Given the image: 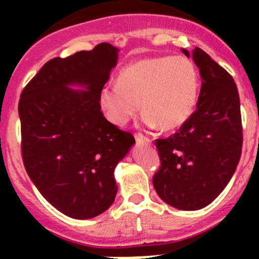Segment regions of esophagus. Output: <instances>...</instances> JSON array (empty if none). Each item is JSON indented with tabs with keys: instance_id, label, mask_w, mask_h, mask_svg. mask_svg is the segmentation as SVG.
Here are the masks:
<instances>
[{
	"instance_id": "34e87169",
	"label": "esophagus",
	"mask_w": 259,
	"mask_h": 259,
	"mask_svg": "<svg viewBox=\"0 0 259 259\" xmlns=\"http://www.w3.org/2000/svg\"><path fill=\"white\" fill-rule=\"evenodd\" d=\"M135 139H136V141L139 144H149L150 141H152L149 137L144 136L143 134H136V135H135Z\"/></svg>"
}]
</instances>
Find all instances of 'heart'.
I'll use <instances>...</instances> for the list:
<instances>
[{"label":"heart","instance_id":"heart-1","mask_svg":"<svg viewBox=\"0 0 259 259\" xmlns=\"http://www.w3.org/2000/svg\"><path fill=\"white\" fill-rule=\"evenodd\" d=\"M200 91L198 71L185 57H152L119 71L116 84L105 85L100 104L115 125L127 124L140 109L144 124L175 131L188 122Z\"/></svg>","mask_w":259,"mask_h":259}]
</instances>
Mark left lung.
I'll list each match as a JSON object with an SVG mask.
<instances>
[{
  "mask_svg": "<svg viewBox=\"0 0 259 259\" xmlns=\"http://www.w3.org/2000/svg\"><path fill=\"white\" fill-rule=\"evenodd\" d=\"M182 50L202 79L197 109L179 132L155 140L161 167L153 185L161 200L189 211L207 206L226 188L240 161L242 127L232 76L200 48Z\"/></svg>",
  "mask_w": 259,
  "mask_h": 259,
  "instance_id": "1",
  "label": "left lung"
}]
</instances>
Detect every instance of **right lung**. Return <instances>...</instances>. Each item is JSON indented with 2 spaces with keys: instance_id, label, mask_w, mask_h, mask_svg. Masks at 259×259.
I'll list each match as a JSON object with an SVG mask.
<instances>
[{
  "instance_id": "1",
  "label": "right lung",
  "mask_w": 259,
  "mask_h": 259,
  "mask_svg": "<svg viewBox=\"0 0 259 259\" xmlns=\"http://www.w3.org/2000/svg\"><path fill=\"white\" fill-rule=\"evenodd\" d=\"M118 53L102 42L89 52L50 59L20 95L27 174L48 202L70 218H95L113 205L118 191L114 170L135 144L130 132L106 120L100 104Z\"/></svg>"
}]
</instances>
